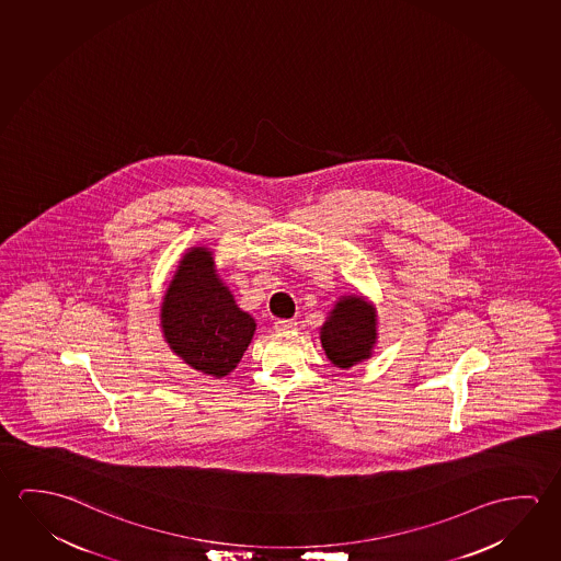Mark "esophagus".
Segmentation results:
<instances>
[{
  "instance_id": "34e87169",
  "label": "esophagus",
  "mask_w": 561,
  "mask_h": 561,
  "mask_svg": "<svg viewBox=\"0 0 561 561\" xmlns=\"http://www.w3.org/2000/svg\"><path fill=\"white\" fill-rule=\"evenodd\" d=\"M295 327H297V322L294 319H277L276 324H274L277 332L294 331Z\"/></svg>"
}]
</instances>
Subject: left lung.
Returning <instances> with one entry per match:
<instances>
[{"label": "left lung", "mask_w": 561, "mask_h": 561, "mask_svg": "<svg viewBox=\"0 0 561 561\" xmlns=\"http://www.w3.org/2000/svg\"><path fill=\"white\" fill-rule=\"evenodd\" d=\"M322 348L334 366L350 368L369 358L376 342V311L359 297L342 299L321 329Z\"/></svg>", "instance_id": "left-lung-1"}]
</instances>
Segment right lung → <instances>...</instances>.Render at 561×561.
<instances>
[{
  "instance_id": "add662e5",
  "label": "right lung",
  "mask_w": 561,
  "mask_h": 561,
  "mask_svg": "<svg viewBox=\"0 0 561 561\" xmlns=\"http://www.w3.org/2000/svg\"><path fill=\"white\" fill-rule=\"evenodd\" d=\"M164 336L178 356L207 376L222 377L237 368L249 348L256 322L240 311L213 270L211 254H185L162 304Z\"/></svg>"
}]
</instances>
